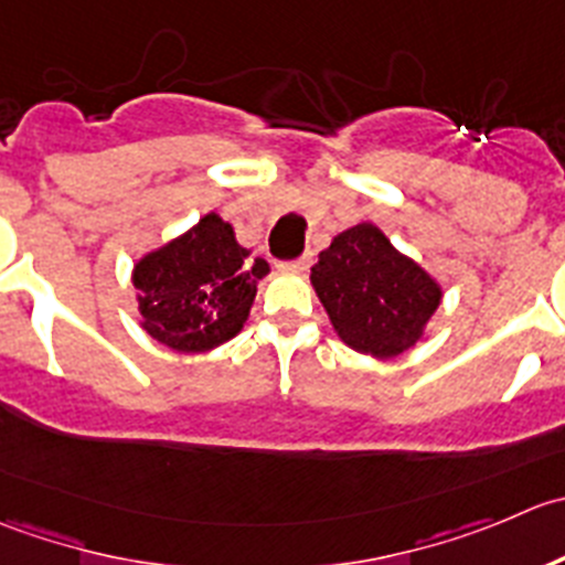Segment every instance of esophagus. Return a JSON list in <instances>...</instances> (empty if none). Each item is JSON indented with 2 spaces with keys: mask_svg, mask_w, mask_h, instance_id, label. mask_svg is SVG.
<instances>
[{
  "mask_svg": "<svg viewBox=\"0 0 565 565\" xmlns=\"http://www.w3.org/2000/svg\"><path fill=\"white\" fill-rule=\"evenodd\" d=\"M310 264H312V255L305 253V255H299V258H294V260H285V264H280V266H282V269H290V271H307V269H310Z\"/></svg>",
  "mask_w": 565,
  "mask_h": 565,
  "instance_id": "1",
  "label": "esophagus"
}]
</instances>
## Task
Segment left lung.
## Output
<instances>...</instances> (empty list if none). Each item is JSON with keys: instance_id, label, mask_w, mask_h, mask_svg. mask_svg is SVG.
I'll return each mask as SVG.
<instances>
[{"instance_id": "1", "label": "left lung", "mask_w": 565, "mask_h": 565, "mask_svg": "<svg viewBox=\"0 0 565 565\" xmlns=\"http://www.w3.org/2000/svg\"><path fill=\"white\" fill-rule=\"evenodd\" d=\"M310 280L340 340L373 356L415 345L443 299L439 285L367 222L332 238Z\"/></svg>"}]
</instances>
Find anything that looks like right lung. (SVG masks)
Wrapping results in <instances>:
<instances>
[{"instance_id":"add662e5","label":"right lung","mask_w":565,"mask_h":565,"mask_svg":"<svg viewBox=\"0 0 565 565\" xmlns=\"http://www.w3.org/2000/svg\"><path fill=\"white\" fill-rule=\"evenodd\" d=\"M264 258L249 260L233 227L216 214L186 236L145 255L134 269L142 327L175 351H209L244 327Z\"/></svg>"}]
</instances>
